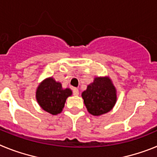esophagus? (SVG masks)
<instances>
[{"instance_id":"esophagus-1","label":"esophagus","mask_w":157,"mask_h":157,"mask_svg":"<svg viewBox=\"0 0 157 157\" xmlns=\"http://www.w3.org/2000/svg\"><path fill=\"white\" fill-rule=\"evenodd\" d=\"M78 94H79V92H78V90L77 88L73 89V94H74L75 96H78Z\"/></svg>"}]
</instances>
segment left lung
Segmentation results:
<instances>
[{"mask_svg":"<svg viewBox=\"0 0 157 157\" xmlns=\"http://www.w3.org/2000/svg\"><path fill=\"white\" fill-rule=\"evenodd\" d=\"M88 112L93 116L109 112L116 103V90L108 77H97L82 94Z\"/></svg>","mask_w":157,"mask_h":157,"instance_id":"1","label":"left lung"}]
</instances>
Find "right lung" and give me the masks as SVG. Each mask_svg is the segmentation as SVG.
<instances>
[{
  "label": "right lung",
  "mask_w": 157,
  "mask_h": 157,
  "mask_svg": "<svg viewBox=\"0 0 157 157\" xmlns=\"http://www.w3.org/2000/svg\"><path fill=\"white\" fill-rule=\"evenodd\" d=\"M71 94L70 89H63L61 83L50 77L39 84L36 91V99L43 110L57 115L62 112L67 98Z\"/></svg>",
  "instance_id": "1"
}]
</instances>
